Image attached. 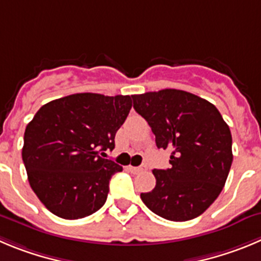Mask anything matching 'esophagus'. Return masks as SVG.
Instances as JSON below:
<instances>
[{"label":"esophagus","instance_id":"esophagus-1","mask_svg":"<svg viewBox=\"0 0 261 261\" xmlns=\"http://www.w3.org/2000/svg\"><path fill=\"white\" fill-rule=\"evenodd\" d=\"M147 169L145 166H140V167H135V166H128V170H130L133 174H139V172L144 171V170Z\"/></svg>","mask_w":261,"mask_h":261}]
</instances>
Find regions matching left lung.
I'll return each instance as SVG.
<instances>
[{"instance_id":"left-lung-1","label":"left lung","mask_w":261,"mask_h":261,"mask_svg":"<svg viewBox=\"0 0 261 261\" xmlns=\"http://www.w3.org/2000/svg\"><path fill=\"white\" fill-rule=\"evenodd\" d=\"M134 109L148 122L157 148L172 150L170 169L153 170L155 187L142 193L161 218H197L219 197L232 166V134L214 104L182 90L131 95Z\"/></svg>"}]
</instances>
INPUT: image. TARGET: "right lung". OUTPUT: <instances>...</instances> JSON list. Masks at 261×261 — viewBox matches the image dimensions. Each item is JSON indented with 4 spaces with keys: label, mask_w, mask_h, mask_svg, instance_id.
<instances>
[{
    "label": "right lung",
    "mask_w": 261,
    "mask_h": 261,
    "mask_svg": "<svg viewBox=\"0 0 261 261\" xmlns=\"http://www.w3.org/2000/svg\"><path fill=\"white\" fill-rule=\"evenodd\" d=\"M131 107L128 95L82 92L38 109L25 127L21 157L31 188L50 213L75 220L103 207L109 180L122 166L100 154L114 148Z\"/></svg>",
    "instance_id": "add662e5"
}]
</instances>
